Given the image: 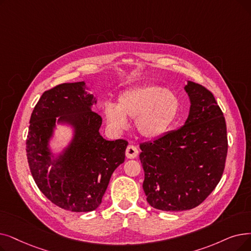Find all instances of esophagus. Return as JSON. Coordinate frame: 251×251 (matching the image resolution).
<instances>
[{
  "mask_svg": "<svg viewBox=\"0 0 251 251\" xmlns=\"http://www.w3.org/2000/svg\"><path fill=\"white\" fill-rule=\"evenodd\" d=\"M138 155V150L133 145H129L126 149V157L128 159H134Z\"/></svg>",
  "mask_w": 251,
  "mask_h": 251,
  "instance_id": "esophagus-1",
  "label": "esophagus"
}]
</instances>
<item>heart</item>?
I'll list each match as a JSON object with an SVG mask.
<instances>
[{"label":"heart","instance_id":"heart-1","mask_svg":"<svg viewBox=\"0 0 251 251\" xmlns=\"http://www.w3.org/2000/svg\"><path fill=\"white\" fill-rule=\"evenodd\" d=\"M180 106L178 96L158 85H144L122 92L118 102H107L103 113L105 121L114 131L128 126L127 118L134 119L136 131L147 139H155L169 129Z\"/></svg>","mask_w":251,"mask_h":251}]
</instances>
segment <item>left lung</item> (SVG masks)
<instances>
[{"label": "left lung", "mask_w": 251, "mask_h": 251, "mask_svg": "<svg viewBox=\"0 0 251 251\" xmlns=\"http://www.w3.org/2000/svg\"><path fill=\"white\" fill-rule=\"evenodd\" d=\"M184 89L191 100L184 125L139 145L147 201L163 211L200 205L220 182L227 154L226 120L213 94L191 81Z\"/></svg>", "instance_id": "left-lung-1"}]
</instances>
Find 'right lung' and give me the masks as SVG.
<instances>
[{
    "label": "right lung",
    "instance_id": "obj_1",
    "mask_svg": "<svg viewBox=\"0 0 251 251\" xmlns=\"http://www.w3.org/2000/svg\"><path fill=\"white\" fill-rule=\"evenodd\" d=\"M93 102L84 82L59 84L42 94L29 120L26 156L31 176L48 200L73 212H89L100 205L128 145L125 139L110 141L100 134L102 119L91 111ZM56 116L75 128V136L52 159L48 141Z\"/></svg>",
    "mask_w": 251,
    "mask_h": 251
}]
</instances>
